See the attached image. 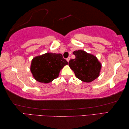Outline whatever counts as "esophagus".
Listing matches in <instances>:
<instances>
[{"instance_id": "obj_1", "label": "esophagus", "mask_w": 129, "mask_h": 129, "mask_svg": "<svg viewBox=\"0 0 129 129\" xmlns=\"http://www.w3.org/2000/svg\"><path fill=\"white\" fill-rule=\"evenodd\" d=\"M70 59V57H68V58L67 59V61H68V62H69V61Z\"/></svg>"}]
</instances>
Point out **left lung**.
Returning a JSON list of instances; mask_svg holds the SVG:
<instances>
[{
    "mask_svg": "<svg viewBox=\"0 0 129 129\" xmlns=\"http://www.w3.org/2000/svg\"><path fill=\"white\" fill-rule=\"evenodd\" d=\"M73 54L75 58L70 60L69 65L76 78L86 83H90L96 79L101 68L96 57L83 50H76Z\"/></svg>",
    "mask_w": 129,
    "mask_h": 129,
    "instance_id": "1",
    "label": "left lung"
}]
</instances>
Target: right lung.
Listing matches in <instances>:
<instances>
[{
	"label": "right lung",
	"mask_w": 129,
	"mask_h": 129,
	"mask_svg": "<svg viewBox=\"0 0 129 129\" xmlns=\"http://www.w3.org/2000/svg\"><path fill=\"white\" fill-rule=\"evenodd\" d=\"M68 62L61 54L48 53L32 60L30 70L40 83H49L59 76L60 71Z\"/></svg>",
	"instance_id": "obj_1"
}]
</instances>
